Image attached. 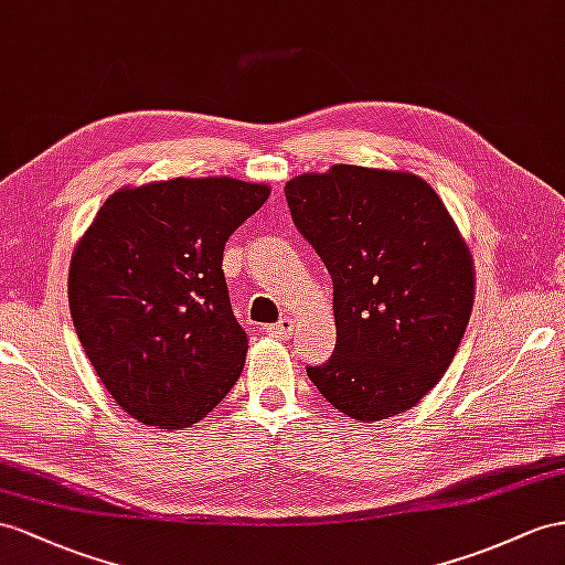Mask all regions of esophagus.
Listing matches in <instances>:
<instances>
[{
	"instance_id": "esophagus-1",
	"label": "esophagus",
	"mask_w": 565,
	"mask_h": 565,
	"mask_svg": "<svg viewBox=\"0 0 565 565\" xmlns=\"http://www.w3.org/2000/svg\"><path fill=\"white\" fill-rule=\"evenodd\" d=\"M267 334L274 337V339H281V341L291 339V334H294V322H291V320H281V322H277V324H269V327H267Z\"/></svg>"
}]
</instances>
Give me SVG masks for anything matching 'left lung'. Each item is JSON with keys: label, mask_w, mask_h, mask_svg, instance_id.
I'll return each instance as SVG.
<instances>
[{"label": "left lung", "mask_w": 565, "mask_h": 565, "mask_svg": "<svg viewBox=\"0 0 565 565\" xmlns=\"http://www.w3.org/2000/svg\"><path fill=\"white\" fill-rule=\"evenodd\" d=\"M284 193L334 281L337 349L308 377L353 420L413 408L451 365L472 312V259L451 214L413 173L353 164L302 173Z\"/></svg>", "instance_id": "left-lung-1"}]
</instances>
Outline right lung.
<instances>
[{"label": "right lung", "instance_id": "obj_1", "mask_svg": "<svg viewBox=\"0 0 565 565\" xmlns=\"http://www.w3.org/2000/svg\"><path fill=\"white\" fill-rule=\"evenodd\" d=\"M269 188L228 177L124 188L71 259L68 308L111 398L138 423L181 429L220 403L248 353L222 271L228 236Z\"/></svg>", "mask_w": 565, "mask_h": 565}]
</instances>
